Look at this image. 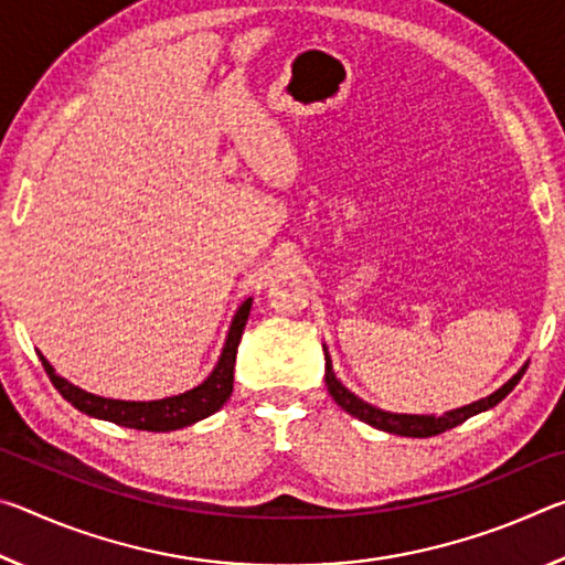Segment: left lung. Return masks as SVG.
I'll use <instances>...</instances> for the list:
<instances>
[{"label": "left lung", "mask_w": 565, "mask_h": 565, "mask_svg": "<svg viewBox=\"0 0 565 565\" xmlns=\"http://www.w3.org/2000/svg\"><path fill=\"white\" fill-rule=\"evenodd\" d=\"M525 374V366L515 374L509 384H503L495 394L486 396L481 401H476L471 406H463V408H456V411H448L444 416H406V414H388V411H381L374 408L366 401H361L359 396H353L347 386H341V381L333 376V369H331V359L327 353V386H329V394L333 396V401L347 411V414L356 416L363 424L381 428V431L386 434H396V436H408V438H428V436H438L448 431V428H454L458 424H463L466 418H471L476 414H481L486 408H493L499 401H503L505 396L511 394L513 386L519 384L521 376Z\"/></svg>", "instance_id": "obj_1"}]
</instances>
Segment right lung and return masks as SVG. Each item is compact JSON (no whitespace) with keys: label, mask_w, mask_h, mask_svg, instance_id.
<instances>
[{"label":"right lung","mask_w":565,"mask_h":565,"mask_svg":"<svg viewBox=\"0 0 565 565\" xmlns=\"http://www.w3.org/2000/svg\"><path fill=\"white\" fill-rule=\"evenodd\" d=\"M248 311H252V299H246L242 306H238L236 317L232 321V329H228L222 356H218V363L204 384L186 391V394L169 396L161 401H117V398L94 396V394H87V391L76 388L66 379L56 376L54 369L50 366V361H46L42 353H40V361L54 388L60 391V394L70 401L74 408H79L82 414L102 418V420H111V424L117 426L137 428V431H177V428L191 426L196 424V420L212 416L214 411L222 408L226 404V398L232 396L236 349H238V341H242Z\"/></svg>","instance_id":"1"}]
</instances>
